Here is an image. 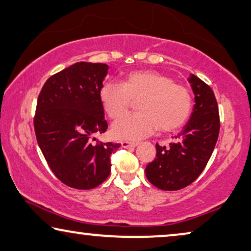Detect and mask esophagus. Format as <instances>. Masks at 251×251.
I'll return each mask as SVG.
<instances>
[{
    "mask_svg": "<svg viewBox=\"0 0 251 251\" xmlns=\"http://www.w3.org/2000/svg\"><path fill=\"white\" fill-rule=\"evenodd\" d=\"M138 143L137 142H129V141H124L122 142V147L125 148V149H128V148H135L137 147Z\"/></svg>",
    "mask_w": 251,
    "mask_h": 251,
    "instance_id": "obj_1",
    "label": "esophagus"
}]
</instances>
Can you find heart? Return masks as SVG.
Instances as JSON below:
<instances>
[{
  "label": "heart",
  "mask_w": 251,
  "mask_h": 251,
  "mask_svg": "<svg viewBox=\"0 0 251 251\" xmlns=\"http://www.w3.org/2000/svg\"><path fill=\"white\" fill-rule=\"evenodd\" d=\"M99 99L111 119L124 116L133 100H138V113L127 115L115 123L113 135L121 140L137 141L160 129L174 132L181 128L193 111V96L185 85L158 71H134L123 83L104 82Z\"/></svg>",
  "instance_id": "b5f03b06"
}]
</instances>
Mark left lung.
<instances>
[{
    "mask_svg": "<svg viewBox=\"0 0 251 251\" xmlns=\"http://www.w3.org/2000/svg\"><path fill=\"white\" fill-rule=\"evenodd\" d=\"M195 95L192 116L169 147L156 144V158L145 168L148 180L162 190H179L195 181L206 167L220 132L213 90L196 75L188 78Z\"/></svg>",
    "mask_w": 251,
    "mask_h": 251,
    "instance_id": "1",
    "label": "left lung"
}]
</instances>
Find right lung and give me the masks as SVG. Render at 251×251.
<instances>
[{
    "label": "right lung",
    "mask_w": 251,
    "mask_h": 251,
    "mask_svg": "<svg viewBox=\"0 0 251 251\" xmlns=\"http://www.w3.org/2000/svg\"><path fill=\"white\" fill-rule=\"evenodd\" d=\"M107 64L77 62L45 82L33 119L37 142L50 170L66 186L92 189L110 174L111 153L118 143H102L106 132L99 90Z\"/></svg>",
    "instance_id": "1"
}]
</instances>
